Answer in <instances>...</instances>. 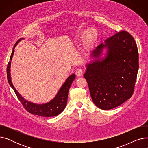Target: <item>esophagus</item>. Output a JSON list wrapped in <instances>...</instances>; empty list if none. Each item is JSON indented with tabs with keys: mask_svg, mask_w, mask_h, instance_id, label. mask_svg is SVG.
I'll return each mask as SVG.
<instances>
[{
	"mask_svg": "<svg viewBox=\"0 0 148 148\" xmlns=\"http://www.w3.org/2000/svg\"><path fill=\"white\" fill-rule=\"evenodd\" d=\"M75 74H76V75L77 77H80L83 75V69H81V68H78L76 69L75 71Z\"/></svg>",
	"mask_w": 148,
	"mask_h": 148,
	"instance_id": "34e87169",
	"label": "esophagus"
}]
</instances>
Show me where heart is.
I'll use <instances>...</instances> for the list:
<instances>
[{
    "label": "heart",
    "instance_id": "1",
    "mask_svg": "<svg viewBox=\"0 0 148 148\" xmlns=\"http://www.w3.org/2000/svg\"><path fill=\"white\" fill-rule=\"evenodd\" d=\"M97 37V32L94 29H89V30H84L81 36L82 40H84L86 38V42L89 45L94 44Z\"/></svg>",
    "mask_w": 148,
    "mask_h": 148
}]
</instances>
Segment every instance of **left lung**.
Masks as SVG:
<instances>
[{"instance_id":"8db88e82","label":"left lung","mask_w":148,"mask_h":148,"mask_svg":"<svg viewBox=\"0 0 148 148\" xmlns=\"http://www.w3.org/2000/svg\"><path fill=\"white\" fill-rule=\"evenodd\" d=\"M90 58L83 76L94 103L101 109L110 110L130 99L138 69V49L133 36L121 31L99 44Z\"/></svg>"}]
</instances>
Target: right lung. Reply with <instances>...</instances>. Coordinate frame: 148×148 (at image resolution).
<instances>
[{
  "label": "right lung",
  "instance_id": "add662e5",
  "mask_svg": "<svg viewBox=\"0 0 148 148\" xmlns=\"http://www.w3.org/2000/svg\"><path fill=\"white\" fill-rule=\"evenodd\" d=\"M24 39L25 38L20 39L14 45L10 57L11 60L9 62L7 66V79L10 86L12 88L18 99L25 108V109L30 113L42 116V117H53V116H57L63 112L66 106L68 91L72 83L75 78V74H73L68 77V79L59 90L56 95L49 102L44 104H36L26 100L19 94V92L15 88L12 83L11 76V64L14 53V49L19 42L21 40H24Z\"/></svg>",
  "mask_w": 148,
  "mask_h": 148
}]
</instances>
